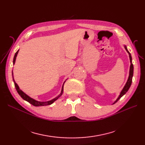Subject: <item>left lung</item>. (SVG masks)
<instances>
[{
	"label": "left lung",
	"instance_id": "left-lung-1",
	"mask_svg": "<svg viewBox=\"0 0 145 145\" xmlns=\"http://www.w3.org/2000/svg\"><path fill=\"white\" fill-rule=\"evenodd\" d=\"M125 49H126V51L128 52L129 56L130 62H131L130 70H129V76L128 80V81H127L125 86L124 88H123V89H122V91H121V93H120V95H119V97H118V99L116 100V102H115L113 104L116 103L117 102V101L122 97L123 95H125V94L126 93V92L128 91V89H129V88H130V86H131V83H132L133 76V72H134V67H133V63H132V57H131V54H130V52L128 51V50H127V48H126V46H125Z\"/></svg>",
	"mask_w": 145,
	"mask_h": 145
}]
</instances>
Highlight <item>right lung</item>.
Instances as JSON below:
<instances>
[{"instance_id": "right-lung-1", "label": "right lung", "mask_w": 145, "mask_h": 145, "mask_svg": "<svg viewBox=\"0 0 145 145\" xmlns=\"http://www.w3.org/2000/svg\"><path fill=\"white\" fill-rule=\"evenodd\" d=\"M18 52H19V50L17 51L16 54L14 55V59H13V64L15 63V61H16V56L17 55V54H18ZM12 77H13V72H12ZM13 82H14V86L16 87V89L17 91V93H18V94L20 95V97L22 98L24 100L27 101L28 102H29V103H31V105H33V106H45V105H51L52 103H53L54 102H55V101L58 99L61 95H62V94H63V85L62 86V91H61V93L57 96V97H56L55 99H52L50 101H48V102H38V101H36L34 100L33 99L29 97L28 95H27L26 94H25L24 92L20 90L19 87L18 86V85H17V83L15 82L14 80V78H13ZM64 85V84H63Z\"/></svg>"}]
</instances>
